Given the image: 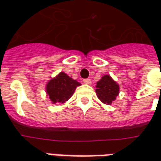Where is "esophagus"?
<instances>
[{
    "label": "esophagus",
    "mask_w": 161,
    "mask_h": 161,
    "mask_svg": "<svg viewBox=\"0 0 161 161\" xmlns=\"http://www.w3.org/2000/svg\"><path fill=\"white\" fill-rule=\"evenodd\" d=\"M83 82H84L85 84H91V79H89V78H85V79H84V80H83Z\"/></svg>",
    "instance_id": "34e87169"
}]
</instances>
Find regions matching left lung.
I'll list each match as a JSON object with an SVG mask.
<instances>
[{
    "label": "left lung",
    "mask_w": 161,
    "mask_h": 161,
    "mask_svg": "<svg viewBox=\"0 0 161 161\" xmlns=\"http://www.w3.org/2000/svg\"><path fill=\"white\" fill-rule=\"evenodd\" d=\"M96 93L103 103L111 104L119 94L118 84L109 75H105L97 83Z\"/></svg>",
    "instance_id": "1"
}]
</instances>
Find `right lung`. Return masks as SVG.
I'll return each instance as SVG.
<instances>
[{"instance_id": "right-lung-1", "label": "right lung", "mask_w": 161, "mask_h": 161, "mask_svg": "<svg viewBox=\"0 0 161 161\" xmlns=\"http://www.w3.org/2000/svg\"><path fill=\"white\" fill-rule=\"evenodd\" d=\"M81 85L77 80L70 78L64 72H60L46 84V93L53 103H64L68 101L77 86Z\"/></svg>"}]
</instances>
